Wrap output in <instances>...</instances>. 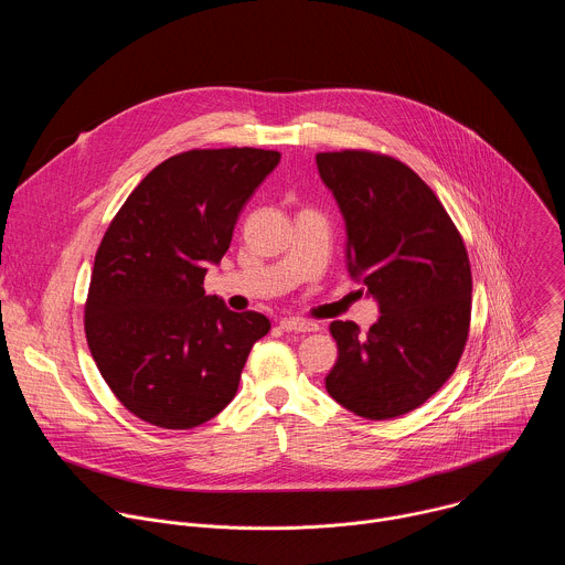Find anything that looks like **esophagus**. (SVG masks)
Segmentation results:
<instances>
[{"instance_id":"esophagus-1","label":"esophagus","mask_w":565,"mask_h":565,"mask_svg":"<svg viewBox=\"0 0 565 565\" xmlns=\"http://www.w3.org/2000/svg\"><path fill=\"white\" fill-rule=\"evenodd\" d=\"M279 327L286 331V333H315L319 327L315 324V321H308V319H281Z\"/></svg>"}]
</instances>
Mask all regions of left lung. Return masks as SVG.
I'll list each match as a JSON object with an SVG mask.
<instances>
[{
  "label": "left lung",
  "mask_w": 565,
  "mask_h": 565,
  "mask_svg": "<svg viewBox=\"0 0 565 565\" xmlns=\"http://www.w3.org/2000/svg\"><path fill=\"white\" fill-rule=\"evenodd\" d=\"M347 221L351 275L380 303L375 324L333 321L338 362L327 391L355 416L418 409L451 377L469 338L471 268L434 190L402 160L342 149L317 153Z\"/></svg>",
  "instance_id": "8db88e82"
}]
</instances>
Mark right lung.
I'll use <instances>...</instances> for the list:
<instances>
[{
    "label": "right lung",
    "mask_w": 565,
    "mask_h": 565,
    "mask_svg": "<svg viewBox=\"0 0 565 565\" xmlns=\"http://www.w3.org/2000/svg\"><path fill=\"white\" fill-rule=\"evenodd\" d=\"M281 153L190 149L156 166L111 218L85 303L94 362L120 405L153 427L192 429L227 407L266 315L207 297L210 264Z\"/></svg>",
    "instance_id": "1"
}]
</instances>
